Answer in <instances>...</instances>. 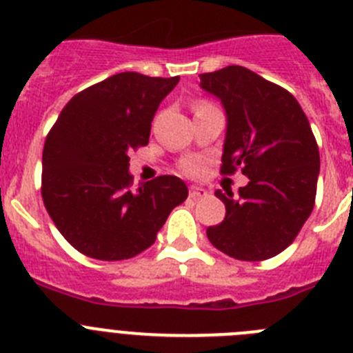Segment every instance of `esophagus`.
I'll return each mask as SVG.
<instances>
[{
    "label": "esophagus",
    "instance_id": "obj_1",
    "mask_svg": "<svg viewBox=\"0 0 353 353\" xmlns=\"http://www.w3.org/2000/svg\"><path fill=\"white\" fill-rule=\"evenodd\" d=\"M208 192L205 191V189H201V187H196V185H191L189 187V196H191L192 199H199V198H205Z\"/></svg>",
    "mask_w": 353,
    "mask_h": 353
}]
</instances>
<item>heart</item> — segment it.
<instances>
[{
	"label": "heart",
	"mask_w": 353,
	"mask_h": 353,
	"mask_svg": "<svg viewBox=\"0 0 353 353\" xmlns=\"http://www.w3.org/2000/svg\"><path fill=\"white\" fill-rule=\"evenodd\" d=\"M203 104L205 102H198V104H196V108H198V105H203ZM179 168L183 174H187V176H199V174H203V171H205V161L199 157L183 159V161L180 162Z\"/></svg>",
	"instance_id": "heart-1"
}]
</instances>
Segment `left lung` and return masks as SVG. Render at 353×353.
Listing matches in <instances>:
<instances>
[{
	"label": "left lung",
	"instance_id": "left-lung-1",
	"mask_svg": "<svg viewBox=\"0 0 353 353\" xmlns=\"http://www.w3.org/2000/svg\"><path fill=\"white\" fill-rule=\"evenodd\" d=\"M199 86L226 109L221 173L240 170L249 179L235 199L232 191H215L226 217L207 228L208 240L235 260H269L313 212L320 152L310 121L288 90L240 65L201 74Z\"/></svg>",
	"mask_w": 353,
	"mask_h": 353
}]
</instances>
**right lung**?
Wrapping results in <instances>:
<instances>
[{
  "label": "right lung",
  "instance_id": "add662e5",
  "mask_svg": "<svg viewBox=\"0 0 353 353\" xmlns=\"http://www.w3.org/2000/svg\"><path fill=\"white\" fill-rule=\"evenodd\" d=\"M179 76L121 72L76 93L49 130L42 199L58 232L84 256L129 260L157 239L189 194L176 176L132 185L129 154L148 145L152 120Z\"/></svg>",
  "mask_w": 353,
  "mask_h": 353
}]
</instances>
